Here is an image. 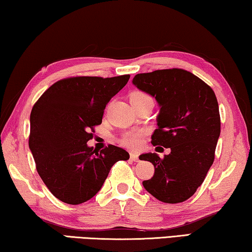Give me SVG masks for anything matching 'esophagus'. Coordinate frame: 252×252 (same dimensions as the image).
I'll return each mask as SVG.
<instances>
[{"label": "esophagus", "instance_id": "obj_1", "mask_svg": "<svg viewBox=\"0 0 252 252\" xmlns=\"http://www.w3.org/2000/svg\"><path fill=\"white\" fill-rule=\"evenodd\" d=\"M130 159L131 160H135V162H137V160H138V154L137 153H134V152H131V153H130Z\"/></svg>", "mask_w": 252, "mask_h": 252}]
</instances>
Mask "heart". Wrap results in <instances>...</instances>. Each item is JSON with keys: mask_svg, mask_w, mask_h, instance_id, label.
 <instances>
[{"mask_svg": "<svg viewBox=\"0 0 252 252\" xmlns=\"http://www.w3.org/2000/svg\"><path fill=\"white\" fill-rule=\"evenodd\" d=\"M142 97H148V96L143 93H134L131 94V98H142ZM143 136H144V131L142 130L127 131L126 134L123 135L122 144L124 146L131 148V150H137V148L141 147L143 143Z\"/></svg>", "mask_w": 252, "mask_h": 252, "instance_id": "b5f03b06", "label": "heart"}]
</instances>
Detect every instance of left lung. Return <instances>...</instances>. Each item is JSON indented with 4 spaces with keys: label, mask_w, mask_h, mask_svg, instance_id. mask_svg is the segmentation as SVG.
Instances as JSON below:
<instances>
[{
    "label": "left lung",
    "mask_w": 252,
    "mask_h": 252,
    "mask_svg": "<svg viewBox=\"0 0 252 252\" xmlns=\"http://www.w3.org/2000/svg\"><path fill=\"white\" fill-rule=\"evenodd\" d=\"M133 85L159 106L152 144L171 148L164 158L156 153L139 156L155 168L143 185L164 203H180L194 194L213 164L221 129L216 94L200 78L176 68L138 73Z\"/></svg>",
    "instance_id": "obj_1"
}]
</instances>
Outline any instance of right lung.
<instances>
[{
	"instance_id": "obj_1",
	"label": "right lung",
	"mask_w": 252,
	"mask_h": 252,
	"mask_svg": "<svg viewBox=\"0 0 252 252\" xmlns=\"http://www.w3.org/2000/svg\"><path fill=\"white\" fill-rule=\"evenodd\" d=\"M129 77L67 78L45 90L33 106L29 147L43 183L64 203L92 199L113 165L129 158L115 145L100 152L87 145L94 127L101 124L106 105Z\"/></svg>"
}]
</instances>
